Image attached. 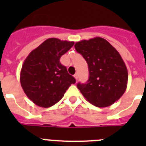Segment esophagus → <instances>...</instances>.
<instances>
[{
	"label": "esophagus",
	"instance_id": "obj_1",
	"mask_svg": "<svg viewBox=\"0 0 146 146\" xmlns=\"http://www.w3.org/2000/svg\"><path fill=\"white\" fill-rule=\"evenodd\" d=\"M74 78H75L76 80H77V79H78V74H77V73H76V74L74 75Z\"/></svg>",
	"mask_w": 146,
	"mask_h": 146
}]
</instances>
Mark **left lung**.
I'll return each instance as SVG.
<instances>
[{
	"label": "left lung",
	"instance_id": "8db88e82",
	"mask_svg": "<svg viewBox=\"0 0 146 146\" xmlns=\"http://www.w3.org/2000/svg\"><path fill=\"white\" fill-rule=\"evenodd\" d=\"M74 47L88 65V80L77 86L86 100L98 108L118 101L127 87L128 72L116 49L101 37L77 42Z\"/></svg>",
	"mask_w": 146,
	"mask_h": 146
}]
</instances>
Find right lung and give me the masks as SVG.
<instances>
[{"instance_id":"obj_1","label":"right lung","mask_w":146,"mask_h":146,"mask_svg":"<svg viewBox=\"0 0 146 146\" xmlns=\"http://www.w3.org/2000/svg\"><path fill=\"white\" fill-rule=\"evenodd\" d=\"M74 42L50 38L32 50L20 72L23 91L35 104L50 108L60 101L76 80L62 65L60 58L71 49Z\"/></svg>"}]
</instances>
